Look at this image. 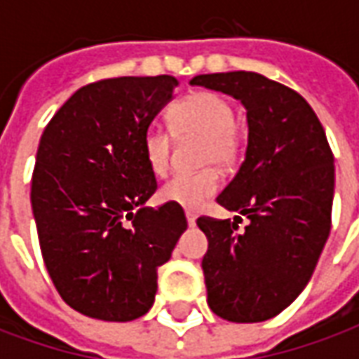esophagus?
I'll list each match as a JSON object with an SVG mask.
<instances>
[{"label":"esophagus","mask_w":359,"mask_h":359,"mask_svg":"<svg viewBox=\"0 0 359 359\" xmlns=\"http://www.w3.org/2000/svg\"><path fill=\"white\" fill-rule=\"evenodd\" d=\"M187 221H188V225H190V226L196 225V213H194V211H187Z\"/></svg>","instance_id":"obj_1"}]
</instances>
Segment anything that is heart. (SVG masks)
I'll return each mask as SVG.
<instances>
[{
	"mask_svg": "<svg viewBox=\"0 0 359 359\" xmlns=\"http://www.w3.org/2000/svg\"><path fill=\"white\" fill-rule=\"evenodd\" d=\"M234 105L215 92H194L175 103L171 109L172 130L179 136H202L200 163L233 167L241 156V134L236 130ZM172 134L161 125H149L144 133L142 148L149 171L165 177L171 165ZM221 175L215 167L200 171L177 172L161 188V200L184 210H198L217 194Z\"/></svg>",
	"mask_w": 359,
	"mask_h": 359,
	"instance_id": "1",
	"label": "heart"
}]
</instances>
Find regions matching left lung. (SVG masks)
Instances as JSON below:
<instances>
[{"label": "left lung", "mask_w": 359, "mask_h": 359, "mask_svg": "<svg viewBox=\"0 0 359 359\" xmlns=\"http://www.w3.org/2000/svg\"><path fill=\"white\" fill-rule=\"evenodd\" d=\"M190 84L241 100L248 115L246 159L217 202L246 215L202 217L208 304L233 323L278 316L308 285L331 233L334 157L316 111L298 92L264 74L234 71Z\"/></svg>", "instance_id": "8db88e82"}]
</instances>
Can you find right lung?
I'll use <instances>...</instances> for the list:
<instances>
[{
	"instance_id": "right-lung-1",
	"label": "right lung",
	"mask_w": 359,
	"mask_h": 359,
	"mask_svg": "<svg viewBox=\"0 0 359 359\" xmlns=\"http://www.w3.org/2000/svg\"><path fill=\"white\" fill-rule=\"evenodd\" d=\"M177 86L169 74L86 84L40 138L30 188L40 250L59 296L82 316H144L187 231L180 205H144L157 190L144 133Z\"/></svg>"
}]
</instances>
